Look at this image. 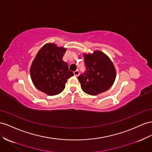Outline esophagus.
I'll return each mask as SVG.
<instances>
[{
	"label": "esophagus",
	"instance_id": "34e87169",
	"mask_svg": "<svg viewBox=\"0 0 152 152\" xmlns=\"http://www.w3.org/2000/svg\"><path fill=\"white\" fill-rule=\"evenodd\" d=\"M73 73H74V75L75 77H78V76L79 75V74H80V72H79V70H78V69H77L76 71H75L74 72H73Z\"/></svg>",
	"mask_w": 152,
	"mask_h": 152
}]
</instances>
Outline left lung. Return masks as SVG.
Wrapping results in <instances>:
<instances>
[{"label":"left lung","instance_id":"obj_1","mask_svg":"<svg viewBox=\"0 0 152 152\" xmlns=\"http://www.w3.org/2000/svg\"><path fill=\"white\" fill-rule=\"evenodd\" d=\"M86 71L78 77L83 91L90 95L106 91L113 86L116 72L107 56L96 50L91 54H84Z\"/></svg>","mask_w":152,"mask_h":152}]
</instances>
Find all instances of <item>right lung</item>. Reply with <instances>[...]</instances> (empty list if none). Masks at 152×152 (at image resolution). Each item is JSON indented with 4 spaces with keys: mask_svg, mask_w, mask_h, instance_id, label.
Masks as SVG:
<instances>
[{
    "mask_svg": "<svg viewBox=\"0 0 152 152\" xmlns=\"http://www.w3.org/2000/svg\"><path fill=\"white\" fill-rule=\"evenodd\" d=\"M66 49L47 43L40 49L30 69L31 77L35 87L49 96L62 92L67 79L74 75L68 63L63 60Z\"/></svg>",
    "mask_w": 152,
    "mask_h": 152,
    "instance_id": "1",
    "label": "right lung"
}]
</instances>
